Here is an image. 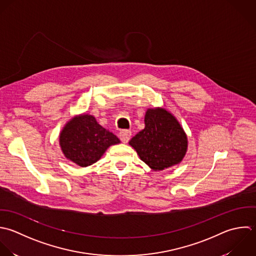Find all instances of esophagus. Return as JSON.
Returning <instances> with one entry per match:
<instances>
[{
    "label": "esophagus",
    "mask_w": 256,
    "mask_h": 256,
    "mask_svg": "<svg viewBox=\"0 0 256 256\" xmlns=\"http://www.w3.org/2000/svg\"><path fill=\"white\" fill-rule=\"evenodd\" d=\"M130 136H132V132L130 130H124L120 132L118 136L120 138V140L124 142V144H126L128 142L130 138Z\"/></svg>",
    "instance_id": "esophagus-1"
}]
</instances>
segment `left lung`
<instances>
[{
    "label": "left lung",
    "mask_w": 256,
    "mask_h": 256,
    "mask_svg": "<svg viewBox=\"0 0 256 256\" xmlns=\"http://www.w3.org/2000/svg\"><path fill=\"white\" fill-rule=\"evenodd\" d=\"M128 144L152 170H164L180 164L188 146V136L180 122L162 108L146 110L144 128Z\"/></svg>",
    "instance_id": "left-lung-1"
}]
</instances>
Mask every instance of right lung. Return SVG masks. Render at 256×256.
<instances>
[{
	"label": "right lung",
	"mask_w": 256,
	"mask_h": 256,
	"mask_svg": "<svg viewBox=\"0 0 256 256\" xmlns=\"http://www.w3.org/2000/svg\"><path fill=\"white\" fill-rule=\"evenodd\" d=\"M120 140L102 128L90 114L72 118L60 132V146L64 158L86 168L96 162L110 146Z\"/></svg>",
	"instance_id": "obj_1"
}]
</instances>
